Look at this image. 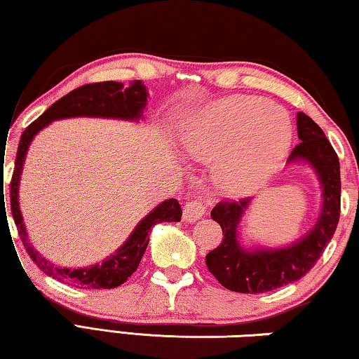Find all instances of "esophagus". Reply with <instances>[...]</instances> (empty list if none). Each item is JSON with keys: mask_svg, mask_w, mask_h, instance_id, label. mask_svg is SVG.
Returning <instances> with one entry per match:
<instances>
[{"mask_svg": "<svg viewBox=\"0 0 359 359\" xmlns=\"http://www.w3.org/2000/svg\"><path fill=\"white\" fill-rule=\"evenodd\" d=\"M205 203L204 199H191L184 205V220L185 222H196L204 215Z\"/></svg>", "mask_w": 359, "mask_h": 359, "instance_id": "1", "label": "esophagus"}]
</instances>
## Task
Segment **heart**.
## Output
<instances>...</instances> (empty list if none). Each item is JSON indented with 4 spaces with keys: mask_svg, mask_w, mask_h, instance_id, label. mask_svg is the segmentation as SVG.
<instances>
[{
    "mask_svg": "<svg viewBox=\"0 0 359 359\" xmlns=\"http://www.w3.org/2000/svg\"><path fill=\"white\" fill-rule=\"evenodd\" d=\"M290 145L288 115L257 96H229L205 107L184 135L185 154L218 163V187L236 196L264 185L282 166Z\"/></svg>",
    "mask_w": 359,
    "mask_h": 359,
    "instance_id": "heart-1",
    "label": "heart"
}]
</instances>
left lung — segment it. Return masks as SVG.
<instances>
[{
  "label": "left lung",
  "mask_w": 359,
  "mask_h": 359,
  "mask_svg": "<svg viewBox=\"0 0 359 359\" xmlns=\"http://www.w3.org/2000/svg\"><path fill=\"white\" fill-rule=\"evenodd\" d=\"M297 137L301 142L290 155V163L304 161L317 172L323 204L317 223L294 244L283 248L257 247L247 250L238 241L241 218L250 199L222 201L210 212L220 223L223 241L205 255V264L224 288L238 293H266L293 283L317 263L332 239L340 215V165L337 154L323 130L304 112L297 114Z\"/></svg>",
  "instance_id": "left-lung-1"
}]
</instances>
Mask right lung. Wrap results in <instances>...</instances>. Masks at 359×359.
<instances>
[{
    "instance_id": "right-lung-1",
    "label": "right lung",
    "mask_w": 359,
    "mask_h": 359,
    "mask_svg": "<svg viewBox=\"0 0 359 359\" xmlns=\"http://www.w3.org/2000/svg\"><path fill=\"white\" fill-rule=\"evenodd\" d=\"M147 88L141 81H135L130 87H123L120 82H98L87 83L76 90H72L63 98L47 109L38 120L27 126L19 142V150L15 156V168L11 180V210L15 226L19 229V236L23 242L29 258L34 264L58 282H65L76 288L85 290H101V288H115L128 280L133 272L137 269L141 263L142 255L149 245V231L161 222H180L182 209L177 199H166L144 217L131 236L125 241V244L117 248L112 255L102 261V263L93 264L90 267H79V269H69V267H58L47 261L42 255L36 250L28 239L25 223L19 205V184L20 175L25 163V156L29 144L38 133L46 128L53 120L71 118V117H101V118H118L137 121L142 118L145 104H147Z\"/></svg>"
}]
</instances>
